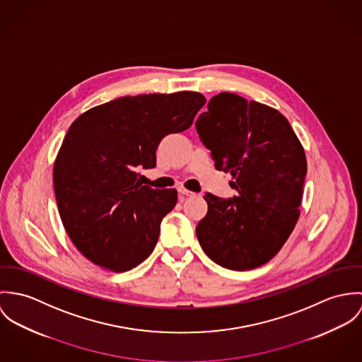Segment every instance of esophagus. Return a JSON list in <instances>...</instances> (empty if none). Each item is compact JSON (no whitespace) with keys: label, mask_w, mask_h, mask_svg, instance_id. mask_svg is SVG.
<instances>
[{"label":"esophagus","mask_w":362,"mask_h":362,"mask_svg":"<svg viewBox=\"0 0 362 362\" xmlns=\"http://www.w3.org/2000/svg\"><path fill=\"white\" fill-rule=\"evenodd\" d=\"M179 193H180L182 196H186V197H192V196H194V193H193V192L186 190V189H183V187H180V189H179Z\"/></svg>","instance_id":"esophagus-1"}]
</instances>
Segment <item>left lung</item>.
I'll list each match as a JSON object with an SVG mask.
<instances>
[{
    "label": "left lung",
    "mask_w": 362,
    "mask_h": 362,
    "mask_svg": "<svg viewBox=\"0 0 362 362\" xmlns=\"http://www.w3.org/2000/svg\"><path fill=\"white\" fill-rule=\"evenodd\" d=\"M196 129L238 192L233 199L205 194L208 212L196 229L200 245L223 268L261 267L279 252L300 216L304 148L279 111L232 93L214 95Z\"/></svg>",
    "instance_id": "1"
}]
</instances>
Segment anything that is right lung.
Masks as SVG:
<instances>
[{"mask_svg":"<svg viewBox=\"0 0 362 362\" xmlns=\"http://www.w3.org/2000/svg\"><path fill=\"white\" fill-rule=\"evenodd\" d=\"M205 101L196 91L121 97L71 124L54 190L68 236L93 264L124 272L153 252L177 192L144 186L139 170L156 168L162 139L189 129Z\"/></svg>","mask_w":362,"mask_h":362,"instance_id":"right-lung-1","label":"right lung"}]
</instances>
